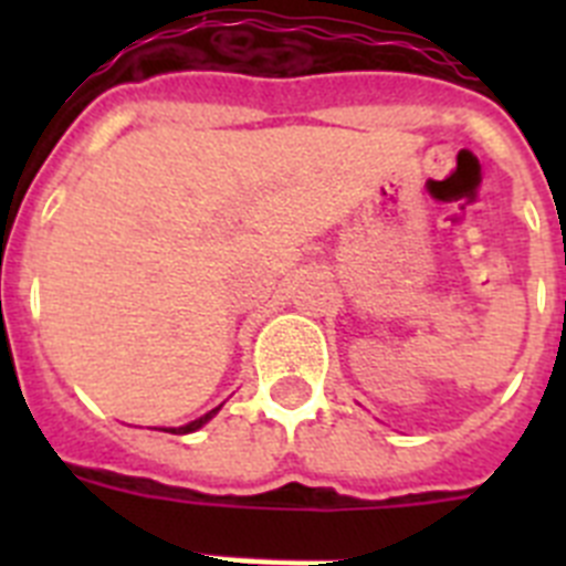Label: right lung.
Masks as SVG:
<instances>
[{"label":"right lung","mask_w":566,"mask_h":566,"mask_svg":"<svg viewBox=\"0 0 566 566\" xmlns=\"http://www.w3.org/2000/svg\"><path fill=\"white\" fill-rule=\"evenodd\" d=\"M218 411H221V405H218V408H212L209 413H203V417H198V419H192V422L181 424V428H161V431H167V433H192V431H198V428H203V424H207L209 419H212Z\"/></svg>","instance_id":"obj_1"}]
</instances>
